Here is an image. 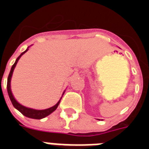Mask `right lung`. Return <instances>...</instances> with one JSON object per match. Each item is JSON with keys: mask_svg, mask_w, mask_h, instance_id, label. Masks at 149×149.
I'll list each match as a JSON object with an SVG mask.
<instances>
[{"mask_svg": "<svg viewBox=\"0 0 149 149\" xmlns=\"http://www.w3.org/2000/svg\"><path fill=\"white\" fill-rule=\"evenodd\" d=\"M27 51H28V49L25 50L24 52H23L22 53V54H21L19 57H18L17 59H16V61H15V62L14 63V64L12 66L11 70H10V74H9V76H8V79H7V85H6V88H7V92H8L9 97H10V100H11V102H12L13 107H15V109H17L18 110H19L21 113L22 114V115H24V116H26V117H28V118H33V119H41V118H43L46 117V116H48L49 115H50L52 112H54V111L56 109L57 107H58V106L59 103H60V101H61V100L62 97H61V98L60 99V100H59V101L58 102V103H57L55 106H54V107H51V108L46 109H44V110H36V109H33L27 108V107H24V106L19 104V103H18L16 100H15V98H14V97H13V94H12L11 89H10V80H11V77H12L13 72V70H14V68H15V65H16V64H17L18 61H19V59L20 58L21 56H22V55L24 53L26 52Z\"/></svg>", "mask_w": 149, "mask_h": 149, "instance_id": "1", "label": "right lung"}]
</instances>
